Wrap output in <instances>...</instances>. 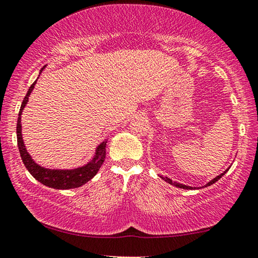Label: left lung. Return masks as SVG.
I'll return each mask as SVG.
<instances>
[{
    "instance_id": "left-lung-1",
    "label": "left lung",
    "mask_w": 258,
    "mask_h": 258,
    "mask_svg": "<svg viewBox=\"0 0 258 258\" xmlns=\"http://www.w3.org/2000/svg\"><path fill=\"white\" fill-rule=\"evenodd\" d=\"M229 168L230 167H228L227 169H226V170L224 171V172H221L220 175H218L217 177H214L213 179H211L209 183H206L205 185H203V186H198V187H196V186H189V185H185V184H180V183H177V182H175V180H172V179H170L169 177H167V176H160L161 178H162L163 180H166L167 183H169V184H171V185H174V186H176V187H180V189H186V190H195V189H202V187H206V186H210V185H212L213 183H215V182H218L219 179H220L222 176H224L226 172H227L228 170H229Z\"/></svg>"
}]
</instances>
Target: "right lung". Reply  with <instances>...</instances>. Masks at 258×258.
Masks as SVG:
<instances>
[{"instance_id":"add662e5","label":"right lung","mask_w":258,"mask_h":258,"mask_svg":"<svg viewBox=\"0 0 258 258\" xmlns=\"http://www.w3.org/2000/svg\"><path fill=\"white\" fill-rule=\"evenodd\" d=\"M43 67L40 69L39 75L41 72L44 71ZM38 80V78H37ZM37 80L31 84L29 88L28 92H26L24 99H23L21 109H19L18 113V119H17V144H18V149L19 153H21V157L23 160V163L28 169L31 175L36 178L38 182H40L44 185L52 187V189L56 190H68V189H75V187H80L86 184L87 182L94 177V176L97 174L99 168L102 167L103 162L105 160L106 155V142L107 139L105 138L101 144H99L97 147L95 148V153L92 159L88 163L84 164V166H81L78 168H72V169H55V168H46L40 166L39 163H37L36 161L33 160V157L30 155L28 149L25 147L24 140H23V134H22V113L24 107L26 106L29 102V97L31 92L33 91L34 86H36Z\"/></svg>"}]
</instances>
